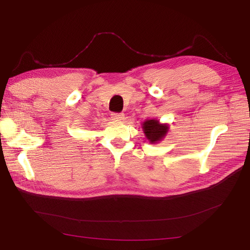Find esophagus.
<instances>
[{"mask_svg":"<svg viewBox=\"0 0 250 250\" xmlns=\"http://www.w3.org/2000/svg\"><path fill=\"white\" fill-rule=\"evenodd\" d=\"M112 120H116V121H121L125 119V115L124 113H117V112H113L111 115Z\"/></svg>","mask_w":250,"mask_h":250,"instance_id":"1","label":"esophagus"}]
</instances>
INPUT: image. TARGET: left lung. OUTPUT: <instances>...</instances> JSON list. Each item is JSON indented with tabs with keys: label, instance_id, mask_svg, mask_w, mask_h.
Wrapping results in <instances>:
<instances>
[{
	"label": "left lung",
	"instance_id": "left-lung-1",
	"mask_svg": "<svg viewBox=\"0 0 250 250\" xmlns=\"http://www.w3.org/2000/svg\"><path fill=\"white\" fill-rule=\"evenodd\" d=\"M142 129L150 143H158L166 137V134L168 131V125L166 124H160L155 119H151L143 122Z\"/></svg>",
	"mask_w": 250,
	"mask_h": 250
}]
</instances>
